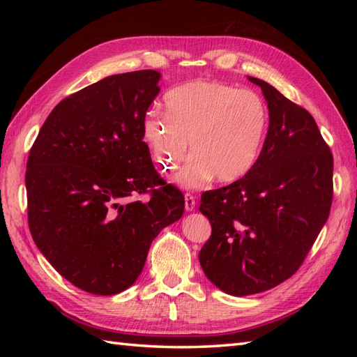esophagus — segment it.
Wrapping results in <instances>:
<instances>
[{
  "instance_id": "1",
  "label": "esophagus",
  "mask_w": 357,
  "mask_h": 357,
  "mask_svg": "<svg viewBox=\"0 0 357 357\" xmlns=\"http://www.w3.org/2000/svg\"><path fill=\"white\" fill-rule=\"evenodd\" d=\"M185 210L187 211H193L196 207V201H195V196L190 193H185Z\"/></svg>"
}]
</instances>
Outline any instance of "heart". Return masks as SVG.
Wrapping results in <instances>:
<instances>
[{"label":"heart","instance_id":"obj_1","mask_svg":"<svg viewBox=\"0 0 357 357\" xmlns=\"http://www.w3.org/2000/svg\"><path fill=\"white\" fill-rule=\"evenodd\" d=\"M164 110L147 112L142 133L156 167L176 169L174 183L201 188L215 176L218 183H238L259 162L270 116L262 98L250 90L219 81H192L164 96Z\"/></svg>","mask_w":357,"mask_h":357}]
</instances>
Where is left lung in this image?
Returning <instances> with one entry per match:
<instances>
[{
    "label": "left lung",
    "mask_w": 357,
    "mask_h": 357,
    "mask_svg": "<svg viewBox=\"0 0 357 357\" xmlns=\"http://www.w3.org/2000/svg\"><path fill=\"white\" fill-rule=\"evenodd\" d=\"M268 132L259 162L245 178L201 196L211 236L199 264L211 284L231 296L267 291L291 278L327 222L333 155L314 118L268 82Z\"/></svg>",
    "instance_id": "obj_1"
}]
</instances>
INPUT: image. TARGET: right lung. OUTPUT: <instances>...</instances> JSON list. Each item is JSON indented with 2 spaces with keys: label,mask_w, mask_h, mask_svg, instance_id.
I'll return each instance as SVG.
<instances>
[{
  "label": "right lung",
  "mask_w": 357,
  "mask_h": 357,
  "mask_svg": "<svg viewBox=\"0 0 357 357\" xmlns=\"http://www.w3.org/2000/svg\"><path fill=\"white\" fill-rule=\"evenodd\" d=\"M159 79L156 70L112 75L67 96L30 149V233L52 267L87 293L133 285L158 233L184 213L183 193L159 176L142 141Z\"/></svg>",
  "instance_id": "1"
}]
</instances>
